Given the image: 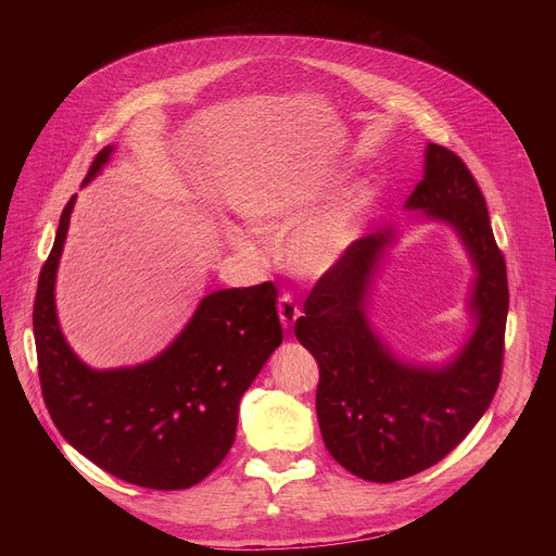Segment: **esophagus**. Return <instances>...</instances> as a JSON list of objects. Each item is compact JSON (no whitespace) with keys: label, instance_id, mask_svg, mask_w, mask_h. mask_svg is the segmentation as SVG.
I'll return each mask as SVG.
<instances>
[{"label":"esophagus","instance_id":"obj_1","mask_svg":"<svg viewBox=\"0 0 556 556\" xmlns=\"http://www.w3.org/2000/svg\"><path fill=\"white\" fill-rule=\"evenodd\" d=\"M277 309H279V319H281L283 330H292L296 319L301 316V309L296 307L294 299L290 294H281L279 303H277Z\"/></svg>","mask_w":556,"mask_h":556}]
</instances>
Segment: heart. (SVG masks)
Masks as SVG:
<instances>
[{
    "label": "heart",
    "instance_id": "obj_1",
    "mask_svg": "<svg viewBox=\"0 0 556 556\" xmlns=\"http://www.w3.org/2000/svg\"><path fill=\"white\" fill-rule=\"evenodd\" d=\"M321 195L316 191H292L260 200L249 206L247 215L260 232H283L296 226L281 249L286 266L303 277H321L330 273L354 244L361 230L358 195L337 202L311 215L319 206ZM235 249L251 255L253 244L244 237H232Z\"/></svg>",
    "mask_w": 556,
    "mask_h": 556
}]
</instances>
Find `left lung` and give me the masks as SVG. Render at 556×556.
<instances>
[{
    "instance_id": "left-lung-1",
    "label": "left lung",
    "mask_w": 556,
    "mask_h": 556,
    "mask_svg": "<svg viewBox=\"0 0 556 556\" xmlns=\"http://www.w3.org/2000/svg\"><path fill=\"white\" fill-rule=\"evenodd\" d=\"M407 211L446 222L475 266L468 341L442 365L395 356L367 316L374 277L399 230L356 240L303 305L294 337L319 363L316 418L330 455L367 482H399L446 457L486 414L502 378L506 262L486 200L462 157L429 142Z\"/></svg>"
}]
</instances>
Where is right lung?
<instances>
[{
    "instance_id": "add662e5",
    "label": "right lung",
    "mask_w": 556,
    "mask_h": 556,
    "mask_svg": "<svg viewBox=\"0 0 556 556\" xmlns=\"http://www.w3.org/2000/svg\"><path fill=\"white\" fill-rule=\"evenodd\" d=\"M114 153L101 149L84 180ZM76 195L65 204L41 268L33 330L43 403L59 433L114 478L153 491H182L219 466L235 442L237 414L281 345L273 281L206 294L185 330L155 358L92 369L67 345L54 305L56 268Z\"/></svg>"
}]
</instances>
